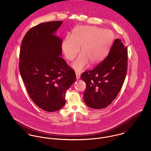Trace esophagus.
<instances>
[{"mask_svg":"<svg viewBox=\"0 0 151 151\" xmlns=\"http://www.w3.org/2000/svg\"><path fill=\"white\" fill-rule=\"evenodd\" d=\"M76 78H77V80H79L80 78V77H81L80 73H78V72H76Z\"/></svg>","mask_w":151,"mask_h":151,"instance_id":"1","label":"esophagus"}]
</instances>
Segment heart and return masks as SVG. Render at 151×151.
<instances>
[{
    "mask_svg": "<svg viewBox=\"0 0 151 151\" xmlns=\"http://www.w3.org/2000/svg\"><path fill=\"white\" fill-rule=\"evenodd\" d=\"M114 34L108 29L95 26H79L73 35L67 34L62 43L65 58L73 60L81 50L83 53L72 63V67L78 71L87 68L90 62L96 64L108 55L114 40Z\"/></svg>",
    "mask_w": 151,
    "mask_h": 151,
    "instance_id": "obj_1",
    "label": "heart"
}]
</instances>
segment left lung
Returning a JSON list of instances; mask_svg holds the SVG:
<instances>
[{
    "mask_svg": "<svg viewBox=\"0 0 151 151\" xmlns=\"http://www.w3.org/2000/svg\"><path fill=\"white\" fill-rule=\"evenodd\" d=\"M127 59V47L120 39H116L107 57L81 74L86 85L84 100L88 107L106 108L116 98L126 76Z\"/></svg>",
    "mask_w": 151,
    "mask_h": 151,
    "instance_id": "left-lung-1",
    "label": "left lung"
}]
</instances>
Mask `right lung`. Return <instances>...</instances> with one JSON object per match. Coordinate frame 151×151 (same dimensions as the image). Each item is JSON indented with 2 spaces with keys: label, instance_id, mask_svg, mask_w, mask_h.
Returning a JSON list of instances; mask_svg holds the SVG:
<instances>
[{
  "label": "right lung",
  "instance_id": "add662e5",
  "mask_svg": "<svg viewBox=\"0 0 151 151\" xmlns=\"http://www.w3.org/2000/svg\"><path fill=\"white\" fill-rule=\"evenodd\" d=\"M62 21L46 22L25 35L20 52L19 70L32 101L53 112L65 104L66 91L75 82V71L61 58L63 40L55 35Z\"/></svg>",
  "mask_w": 151,
  "mask_h": 151
}]
</instances>
